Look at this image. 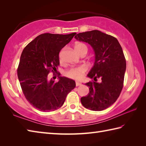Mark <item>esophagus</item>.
<instances>
[{"mask_svg": "<svg viewBox=\"0 0 146 146\" xmlns=\"http://www.w3.org/2000/svg\"><path fill=\"white\" fill-rule=\"evenodd\" d=\"M82 85L81 83H80L79 82H76V86H80V85Z\"/></svg>", "mask_w": 146, "mask_h": 146, "instance_id": "34e87169", "label": "esophagus"}]
</instances>
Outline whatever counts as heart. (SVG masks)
Here are the masks:
<instances>
[{"instance_id": "obj_1", "label": "heart", "mask_w": 146, "mask_h": 146, "mask_svg": "<svg viewBox=\"0 0 146 146\" xmlns=\"http://www.w3.org/2000/svg\"><path fill=\"white\" fill-rule=\"evenodd\" d=\"M75 49L80 56L84 53L86 54L88 52L87 46L82 42H79L76 44L75 46ZM60 60H61V52L60 54ZM86 71V68L85 66H80L78 67L70 68V70L66 71L65 74L69 78L75 80H80L82 78L83 74L85 73Z\"/></svg>"}]
</instances>
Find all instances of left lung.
I'll use <instances>...</instances> for the list:
<instances>
[{"label": "left lung", "instance_id": "1", "mask_svg": "<svg viewBox=\"0 0 146 146\" xmlns=\"http://www.w3.org/2000/svg\"><path fill=\"white\" fill-rule=\"evenodd\" d=\"M75 38L88 43L95 52L94 66L88 74L92 82L86 83L89 94L81 98L83 107L94 111L106 109L115 102L122 91L126 61L118 40L98 30L77 34ZM100 79V82H97Z\"/></svg>", "mask_w": 146, "mask_h": 146}]
</instances>
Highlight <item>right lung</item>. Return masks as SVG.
I'll list each match as a JSON object with an SVG mask.
<instances>
[{
  "instance_id": "obj_1",
  "label": "right lung",
  "mask_w": 146,
  "mask_h": 146,
  "mask_svg": "<svg viewBox=\"0 0 146 146\" xmlns=\"http://www.w3.org/2000/svg\"><path fill=\"white\" fill-rule=\"evenodd\" d=\"M76 34H42L23 49L17 76L26 100L36 109L42 111L58 109L76 86L74 80L65 76H59L57 82L48 77L50 71L54 73L60 64L61 49Z\"/></svg>"
}]
</instances>
